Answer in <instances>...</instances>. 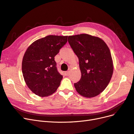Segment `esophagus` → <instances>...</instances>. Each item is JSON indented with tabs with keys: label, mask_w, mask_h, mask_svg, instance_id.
<instances>
[{
	"label": "esophagus",
	"mask_w": 134,
	"mask_h": 134,
	"mask_svg": "<svg viewBox=\"0 0 134 134\" xmlns=\"http://www.w3.org/2000/svg\"><path fill=\"white\" fill-rule=\"evenodd\" d=\"M70 73V71H66L65 72H64V75H65V76H68V74Z\"/></svg>",
	"instance_id": "1"
}]
</instances>
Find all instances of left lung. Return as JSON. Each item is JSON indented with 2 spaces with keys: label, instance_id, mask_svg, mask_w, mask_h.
Listing matches in <instances>:
<instances>
[{
  "label": "left lung",
  "instance_id": "1",
  "mask_svg": "<svg viewBox=\"0 0 134 134\" xmlns=\"http://www.w3.org/2000/svg\"><path fill=\"white\" fill-rule=\"evenodd\" d=\"M68 41L79 59L80 81L74 84L77 92L86 98L100 94L109 83L114 67L111 53L100 38L82 34L69 36Z\"/></svg>",
  "mask_w": 134,
  "mask_h": 134
}]
</instances>
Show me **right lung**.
<instances>
[{"label": "right lung", "mask_w": 134, "mask_h": 134, "mask_svg": "<svg viewBox=\"0 0 134 134\" xmlns=\"http://www.w3.org/2000/svg\"><path fill=\"white\" fill-rule=\"evenodd\" d=\"M68 36L48 35L37 40L25 52L22 72L27 86L44 97L55 92L63 76L57 71L54 57L67 42Z\"/></svg>", "instance_id": "obj_1"}]
</instances>
